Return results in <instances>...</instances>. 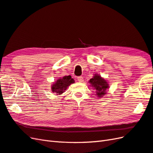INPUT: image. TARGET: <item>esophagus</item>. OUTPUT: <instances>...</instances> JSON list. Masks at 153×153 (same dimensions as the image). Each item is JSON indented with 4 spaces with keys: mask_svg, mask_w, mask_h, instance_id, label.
I'll return each instance as SVG.
<instances>
[{
    "mask_svg": "<svg viewBox=\"0 0 153 153\" xmlns=\"http://www.w3.org/2000/svg\"><path fill=\"white\" fill-rule=\"evenodd\" d=\"M77 81H79V82H83V76L77 77Z\"/></svg>",
    "mask_w": 153,
    "mask_h": 153,
    "instance_id": "obj_1",
    "label": "esophagus"
}]
</instances>
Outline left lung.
Returning <instances> with one entry per match:
<instances>
[{
    "label": "left lung",
    "mask_w": 153,
    "mask_h": 153,
    "mask_svg": "<svg viewBox=\"0 0 153 153\" xmlns=\"http://www.w3.org/2000/svg\"><path fill=\"white\" fill-rule=\"evenodd\" d=\"M92 87L95 88L96 93L98 97H102V96L106 94V89L109 88V85L106 80L103 79L98 74H95L94 76L89 80Z\"/></svg>",
    "instance_id": "1"
}]
</instances>
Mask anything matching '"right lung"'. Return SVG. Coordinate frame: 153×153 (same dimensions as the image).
I'll return each mask as SVG.
<instances>
[{
    "mask_svg": "<svg viewBox=\"0 0 153 153\" xmlns=\"http://www.w3.org/2000/svg\"><path fill=\"white\" fill-rule=\"evenodd\" d=\"M74 83V80L70 76H65L62 78H60L56 82L53 84L51 87L52 92L55 93L56 94H61L64 91H66L70 85Z\"/></svg>",
    "mask_w": 153,
    "mask_h": 153,
    "instance_id": "add662e5",
    "label": "right lung"
}]
</instances>
